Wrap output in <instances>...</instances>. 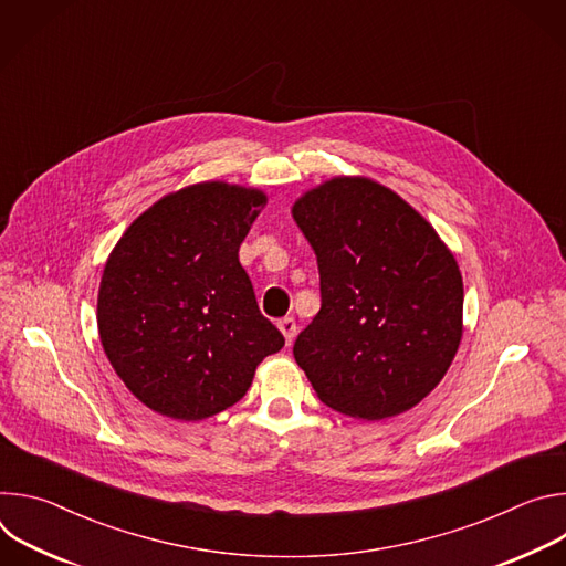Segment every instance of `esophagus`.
Instances as JSON below:
<instances>
[{
    "instance_id": "1",
    "label": "esophagus",
    "mask_w": 566,
    "mask_h": 566,
    "mask_svg": "<svg viewBox=\"0 0 566 566\" xmlns=\"http://www.w3.org/2000/svg\"><path fill=\"white\" fill-rule=\"evenodd\" d=\"M277 327H280L282 336L286 338V345H291V343H293V338H295V332H297V327H295V319H293V317H282V319L277 322Z\"/></svg>"
}]
</instances>
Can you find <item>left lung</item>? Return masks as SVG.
Returning <instances> with one entry per match:
<instances>
[{
  "label": "left lung",
  "mask_w": 566,
  "mask_h": 566,
  "mask_svg": "<svg viewBox=\"0 0 566 566\" xmlns=\"http://www.w3.org/2000/svg\"><path fill=\"white\" fill-rule=\"evenodd\" d=\"M293 219L317 258L322 306L293 356L336 412L380 421L446 376L463 332V282L437 230L389 188L336 177Z\"/></svg>",
  "instance_id": "left-lung-1"
}]
</instances>
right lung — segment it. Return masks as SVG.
<instances>
[{"label":"right lung","instance_id":"right-lung-1","mask_svg":"<svg viewBox=\"0 0 566 566\" xmlns=\"http://www.w3.org/2000/svg\"><path fill=\"white\" fill-rule=\"evenodd\" d=\"M266 195L206 181L158 199L114 247L98 291L103 349L149 410L201 421L244 396L284 347L239 264Z\"/></svg>","mask_w":566,"mask_h":566}]
</instances>
